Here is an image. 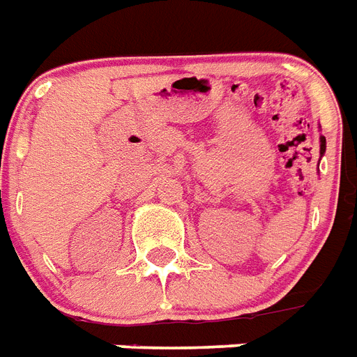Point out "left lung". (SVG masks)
<instances>
[{"label": "left lung", "mask_w": 357, "mask_h": 357, "mask_svg": "<svg viewBox=\"0 0 357 357\" xmlns=\"http://www.w3.org/2000/svg\"><path fill=\"white\" fill-rule=\"evenodd\" d=\"M319 142H321V145H319V160H321V158L324 156V153H326V138H324L323 134H321ZM317 167H319V165H317Z\"/></svg>", "instance_id": "left-lung-1"}]
</instances>
